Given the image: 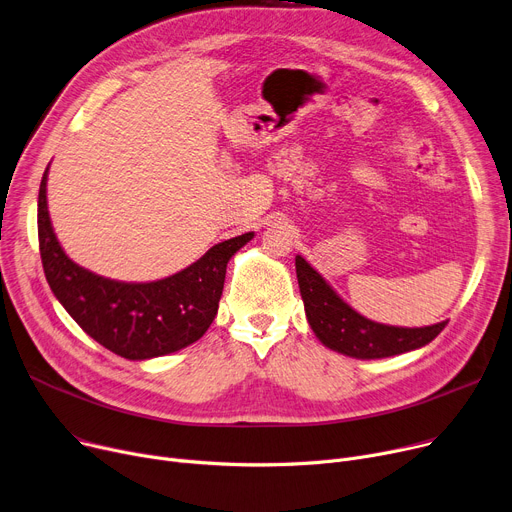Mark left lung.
Segmentation results:
<instances>
[{"instance_id": "left-lung-1", "label": "left lung", "mask_w": 512, "mask_h": 512, "mask_svg": "<svg viewBox=\"0 0 512 512\" xmlns=\"http://www.w3.org/2000/svg\"><path fill=\"white\" fill-rule=\"evenodd\" d=\"M296 278L306 319L319 342L350 358L374 360L418 350L445 329L447 321L428 327H393L374 323L356 313L348 302L323 280L300 255H296Z\"/></svg>"}]
</instances>
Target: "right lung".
<instances>
[{
	"mask_svg": "<svg viewBox=\"0 0 512 512\" xmlns=\"http://www.w3.org/2000/svg\"><path fill=\"white\" fill-rule=\"evenodd\" d=\"M47 173L39 189V249L47 282L63 309L100 346L127 360L179 352L208 331L230 257L253 232L228 238L179 274L156 282H117L80 267L61 249L47 210Z\"/></svg>",
	"mask_w": 512,
	"mask_h": 512,
	"instance_id": "right-lung-1",
	"label": "right lung"
}]
</instances>
